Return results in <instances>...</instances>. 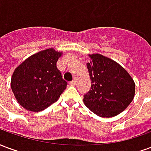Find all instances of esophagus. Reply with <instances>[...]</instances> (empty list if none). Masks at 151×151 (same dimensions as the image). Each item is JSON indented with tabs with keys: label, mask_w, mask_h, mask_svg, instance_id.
<instances>
[{
	"label": "esophagus",
	"mask_w": 151,
	"mask_h": 151,
	"mask_svg": "<svg viewBox=\"0 0 151 151\" xmlns=\"http://www.w3.org/2000/svg\"><path fill=\"white\" fill-rule=\"evenodd\" d=\"M69 85L73 86L76 85V82H75V81H72V82H69Z\"/></svg>",
	"instance_id": "34e87169"
}]
</instances>
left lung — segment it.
I'll list each match as a JSON object with an SVG mask.
<instances>
[{
  "instance_id": "obj_1",
  "label": "left lung",
  "mask_w": 151,
  "mask_h": 151,
  "mask_svg": "<svg viewBox=\"0 0 151 151\" xmlns=\"http://www.w3.org/2000/svg\"><path fill=\"white\" fill-rule=\"evenodd\" d=\"M86 64L91 88L84 95L87 108L100 117L121 113L133 101L135 82L120 64L99 53L89 55Z\"/></svg>"
}]
</instances>
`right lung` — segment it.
Wrapping results in <instances>:
<instances>
[{"instance_id": "1", "label": "right lung", "mask_w": 151, "mask_h": 151, "mask_svg": "<svg viewBox=\"0 0 151 151\" xmlns=\"http://www.w3.org/2000/svg\"><path fill=\"white\" fill-rule=\"evenodd\" d=\"M61 55L62 52L47 48L29 56L15 69L10 85L22 108L41 111L57 101L67 86L56 68Z\"/></svg>"}]
</instances>
